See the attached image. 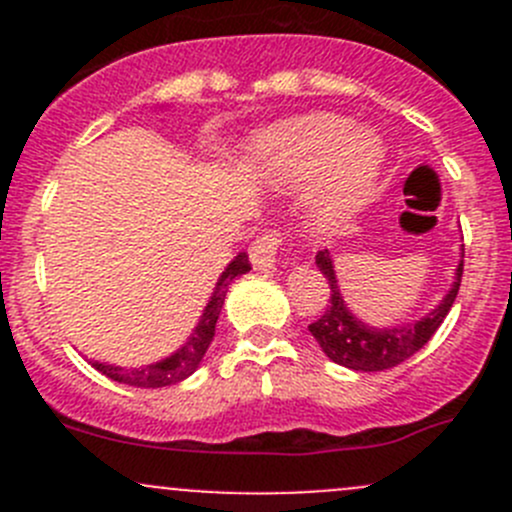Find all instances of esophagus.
I'll use <instances>...</instances> for the list:
<instances>
[{"label": "esophagus", "instance_id": "esophagus-1", "mask_svg": "<svg viewBox=\"0 0 512 512\" xmlns=\"http://www.w3.org/2000/svg\"><path fill=\"white\" fill-rule=\"evenodd\" d=\"M285 245V235L280 230H265L250 247V260L255 270H272L277 262V252Z\"/></svg>", "mask_w": 512, "mask_h": 512}]
</instances>
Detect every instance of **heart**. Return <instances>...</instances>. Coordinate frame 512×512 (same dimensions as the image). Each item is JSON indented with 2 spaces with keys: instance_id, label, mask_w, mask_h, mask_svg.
Here are the masks:
<instances>
[{
  "instance_id": "heart-1",
  "label": "heart",
  "mask_w": 512,
  "mask_h": 512,
  "mask_svg": "<svg viewBox=\"0 0 512 512\" xmlns=\"http://www.w3.org/2000/svg\"><path fill=\"white\" fill-rule=\"evenodd\" d=\"M257 165L287 188H309L322 180L314 220L322 230H339L359 213L384 163V148L369 131L334 113H309L262 133L252 143Z\"/></svg>"
}]
</instances>
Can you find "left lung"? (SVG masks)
<instances>
[{
    "mask_svg": "<svg viewBox=\"0 0 512 512\" xmlns=\"http://www.w3.org/2000/svg\"><path fill=\"white\" fill-rule=\"evenodd\" d=\"M317 267L322 275L329 280L332 289V299H329L327 309L317 322L309 324V332L317 339L322 352L339 366H347L354 371H384L394 369L396 364L414 356L428 339L436 334L441 327L446 314L451 312L453 302H456L458 287H461L463 277V260L456 270V280L453 287L448 289L446 297L441 299L433 312L421 317L418 322L404 324V327H369L361 319H356L349 307L344 304L342 292L337 285V272H334V262L327 250L317 252Z\"/></svg>",
    "mask_w": 512,
    "mask_h": 512,
    "instance_id": "obj_1",
    "label": "left lung"
}]
</instances>
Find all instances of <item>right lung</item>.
<instances>
[{
	"mask_svg": "<svg viewBox=\"0 0 512 512\" xmlns=\"http://www.w3.org/2000/svg\"><path fill=\"white\" fill-rule=\"evenodd\" d=\"M250 270L252 267H250V260H247V252H240V255L225 267L218 285L213 289V297L208 299V307L203 309V317H200L198 327L193 329L188 342H185L178 352L165 356V359L156 361V364L141 366V369H126V366L103 364V361H94V369L101 371V374H106L108 379L118 381V384L141 386V389H163V386H173L178 384V381L188 379V376L198 369L205 352H208L210 342H213L215 324H218L220 309H223L225 304L227 287L235 282V277L245 275V272Z\"/></svg>",
	"mask_w": 512,
	"mask_h": 512,
	"instance_id": "right-lung-1",
	"label": "right lung"
}]
</instances>
